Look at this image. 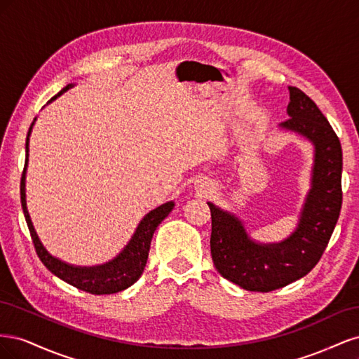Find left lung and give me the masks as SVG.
<instances>
[{"label": "left lung", "mask_w": 359, "mask_h": 359, "mask_svg": "<svg viewBox=\"0 0 359 359\" xmlns=\"http://www.w3.org/2000/svg\"><path fill=\"white\" fill-rule=\"evenodd\" d=\"M289 93L290 118L280 127L306 136L314 145L311 190L297 231L280 244H256L236 217L208 202L212 262L222 277L252 292L285 287L309 274L327 248L341 210L340 139L306 93L297 86H289Z\"/></svg>", "instance_id": "1"}]
</instances>
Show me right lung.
<instances>
[{"instance_id": "right-lung-1", "label": "right lung", "mask_w": 359, "mask_h": 359, "mask_svg": "<svg viewBox=\"0 0 359 359\" xmlns=\"http://www.w3.org/2000/svg\"><path fill=\"white\" fill-rule=\"evenodd\" d=\"M70 86L72 85H67L66 88L61 90V93L53 95L50 102L55 100L57 97L64 91H67ZM31 128H32V124L28 130V136L31 133ZM28 136H27V145H25V149H27L25 166L22 172V178H20V203H22V210H24L29 233H31L32 244H34L36 253L41 260V264L45 265L52 274L60 277L62 281H66V283L74 286L79 290L93 293V295H109V293L121 292L132 286L135 281L139 280L140 274L144 273L154 231L157 229V226L169 215L175 203L173 202L163 203L158 206V208L148 212L142 219V222L139 223L132 240H130V243L126 245L123 252L119 253L114 260H111V262L100 266H91V268L73 266V265H67L66 262H61L60 259L50 256L46 252V248L41 245L34 227H32L29 214L27 211L25 170H27V163H28Z\"/></svg>"}]
</instances>
